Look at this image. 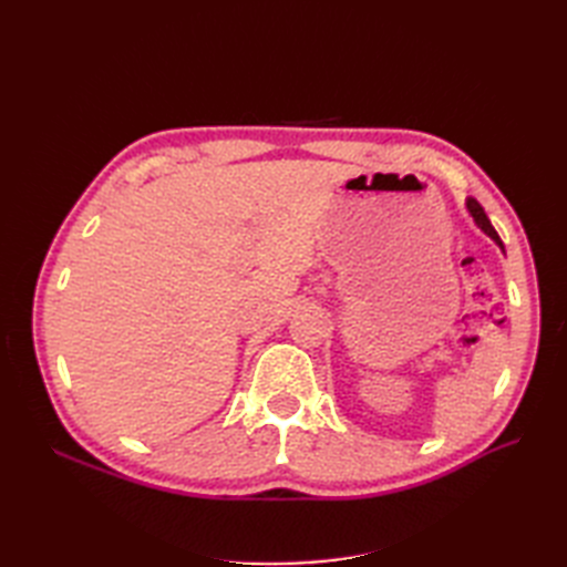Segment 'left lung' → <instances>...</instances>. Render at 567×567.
I'll return each instance as SVG.
<instances>
[{
	"instance_id": "left-lung-1",
	"label": "left lung",
	"mask_w": 567,
	"mask_h": 567,
	"mask_svg": "<svg viewBox=\"0 0 567 567\" xmlns=\"http://www.w3.org/2000/svg\"><path fill=\"white\" fill-rule=\"evenodd\" d=\"M466 208H468V213L473 215V219H475V225L480 227V229H483L489 238H492V241L496 244V246H499L502 250H504V244H502V238H499V234H496L494 231V227H492V221L487 219V215H485V210H483V205H480L475 198H468L466 200Z\"/></svg>"
}]
</instances>
